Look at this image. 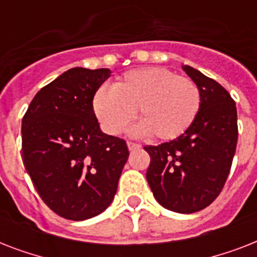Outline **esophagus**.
Returning <instances> with one entry per match:
<instances>
[{
	"instance_id": "1",
	"label": "esophagus",
	"mask_w": 257,
	"mask_h": 257,
	"mask_svg": "<svg viewBox=\"0 0 257 257\" xmlns=\"http://www.w3.org/2000/svg\"><path fill=\"white\" fill-rule=\"evenodd\" d=\"M141 145L136 144V143H132V141H129L128 143V149L129 151H135V149H140Z\"/></svg>"
}]
</instances>
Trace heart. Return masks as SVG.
Listing matches in <instances>:
<instances>
[{"instance_id": "heart-1", "label": "heart", "mask_w": 257, "mask_h": 257, "mask_svg": "<svg viewBox=\"0 0 257 257\" xmlns=\"http://www.w3.org/2000/svg\"><path fill=\"white\" fill-rule=\"evenodd\" d=\"M201 93L193 80L165 68L131 70L113 84L100 88L93 97V110L101 128L120 135L139 108V133H153L160 140L181 136L195 121Z\"/></svg>"}]
</instances>
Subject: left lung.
Here are the masks:
<instances>
[{
  "mask_svg": "<svg viewBox=\"0 0 257 257\" xmlns=\"http://www.w3.org/2000/svg\"><path fill=\"white\" fill-rule=\"evenodd\" d=\"M201 105L195 121L175 140L147 145V180L155 199L169 211L193 213L213 203L231 171L237 145L236 104L227 89L192 66Z\"/></svg>",
  "mask_w": 257,
  "mask_h": 257,
  "instance_id": "1",
  "label": "left lung"
}]
</instances>
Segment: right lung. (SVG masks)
<instances>
[{
  "label": "right lung",
  "mask_w": 257,
  "mask_h": 257,
  "mask_svg": "<svg viewBox=\"0 0 257 257\" xmlns=\"http://www.w3.org/2000/svg\"><path fill=\"white\" fill-rule=\"evenodd\" d=\"M109 69L73 68L34 96L22 118V159L36 191L64 219H90L116 195L126 143L101 132L93 97Z\"/></svg>",
  "instance_id": "right-lung-1"
}]
</instances>
